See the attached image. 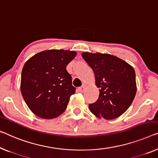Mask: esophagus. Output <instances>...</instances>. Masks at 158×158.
Returning <instances> with one entry per match:
<instances>
[{
	"label": "esophagus",
	"mask_w": 158,
	"mask_h": 158,
	"mask_svg": "<svg viewBox=\"0 0 158 158\" xmlns=\"http://www.w3.org/2000/svg\"><path fill=\"white\" fill-rule=\"evenodd\" d=\"M78 89H79V92H84V90H85V86H84L83 85V86L79 87Z\"/></svg>",
	"instance_id": "obj_1"
}]
</instances>
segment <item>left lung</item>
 I'll return each mask as SVG.
<instances>
[{
  "label": "left lung",
  "mask_w": 158,
  "mask_h": 158,
  "mask_svg": "<svg viewBox=\"0 0 158 158\" xmlns=\"http://www.w3.org/2000/svg\"><path fill=\"white\" fill-rule=\"evenodd\" d=\"M82 57L94 71L99 96L89 108L106 120L116 118L130 107L136 94L135 70L130 64L109 54L84 52Z\"/></svg>",
  "instance_id": "left-lung-1"
}]
</instances>
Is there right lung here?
Instances as JSON below:
<instances>
[{
  "label": "right lung",
  "instance_id": "add662e5",
  "mask_svg": "<svg viewBox=\"0 0 158 158\" xmlns=\"http://www.w3.org/2000/svg\"><path fill=\"white\" fill-rule=\"evenodd\" d=\"M74 51L52 49L28 60L21 74L20 90L27 106L44 119L56 118L67 109L75 93L66 67L75 57Z\"/></svg>",
  "mask_w": 158,
  "mask_h": 158
}]
</instances>
